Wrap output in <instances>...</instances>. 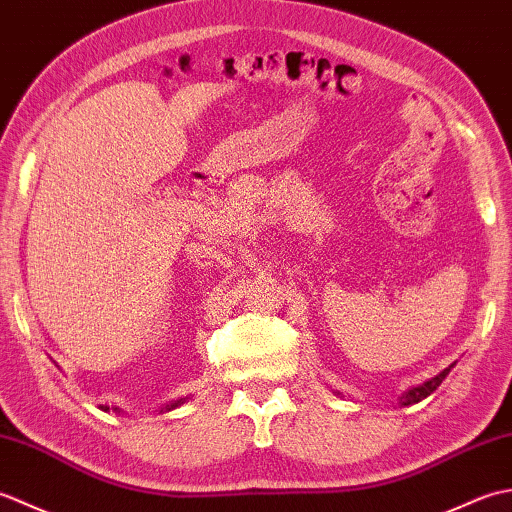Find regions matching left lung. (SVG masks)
<instances>
[{
  "mask_svg": "<svg viewBox=\"0 0 512 512\" xmlns=\"http://www.w3.org/2000/svg\"><path fill=\"white\" fill-rule=\"evenodd\" d=\"M453 367H455V363H451L447 369H442V372H440L438 376L424 380L422 385L409 387L407 391H402V394L398 396V405H400V407H409V405H416V402H420V400H424L427 396H431L433 391H436V389L442 385V380L449 376V372H451ZM339 396H341V394H339Z\"/></svg>",
  "mask_w": 512,
  "mask_h": 512,
  "instance_id": "left-lung-1",
  "label": "left lung"
}]
</instances>
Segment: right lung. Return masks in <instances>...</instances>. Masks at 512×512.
<instances>
[{"label": "right lung", "instance_id": "obj_1", "mask_svg": "<svg viewBox=\"0 0 512 512\" xmlns=\"http://www.w3.org/2000/svg\"><path fill=\"white\" fill-rule=\"evenodd\" d=\"M187 400H191V396H184V398L171 400V402H167V405H162V407H160V413H162V411H171V409H176V407L184 405V402H187ZM101 409H103V411H110V407H107V405H101ZM112 409H114V411H121L118 407H112Z\"/></svg>", "mask_w": 512, "mask_h": 512}]
</instances>
